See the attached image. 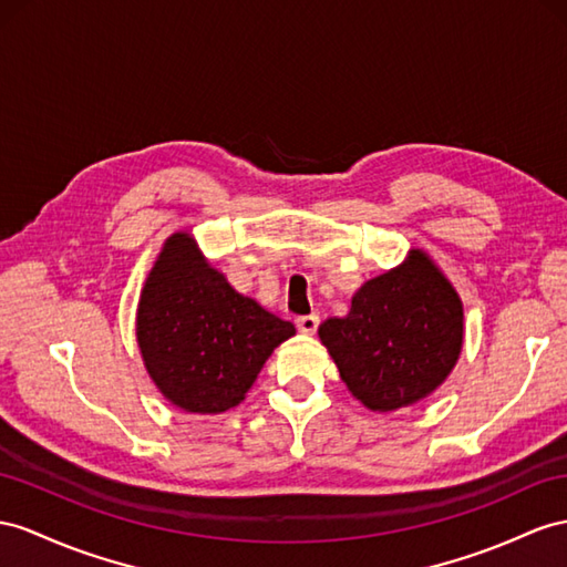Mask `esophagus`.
I'll list each match as a JSON object with an SVG mask.
<instances>
[{"label":"esophagus","instance_id":"esophagus-1","mask_svg":"<svg viewBox=\"0 0 567 567\" xmlns=\"http://www.w3.org/2000/svg\"><path fill=\"white\" fill-rule=\"evenodd\" d=\"M318 321H321V318H318L316 313L299 316L297 318V328L303 332V336H313V332L318 330Z\"/></svg>","mask_w":567,"mask_h":567}]
</instances>
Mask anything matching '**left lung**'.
Returning <instances> with one entry per match:
<instances>
[{
	"label": "left lung",
	"mask_w": 567,
	"mask_h": 567,
	"mask_svg": "<svg viewBox=\"0 0 567 567\" xmlns=\"http://www.w3.org/2000/svg\"><path fill=\"white\" fill-rule=\"evenodd\" d=\"M350 393L375 412L426 398L462 350L460 297L429 256L369 280L347 316L318 328Z\"/></svg>",
	"instance_id": "1"
}]
</instances>
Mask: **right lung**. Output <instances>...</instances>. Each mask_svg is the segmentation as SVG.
I'll use <instances>...</instances> for the list:
<instances>
[{"instance_id":"1","label":"right lung","mask_w":567,"mask_h":567,"mask_svg":"<svg viewBox=\"0 0 567 567\" xmlns=\"http://www.w3.org/2000/svg\"><path fill=\"white\" fill-rule=\"evenodd\" d=\"M136 336L145 369L172 404L220 414L244 400L295 326L239 295L179 231L145 280Z\"/></svg>"}]
</instances>
